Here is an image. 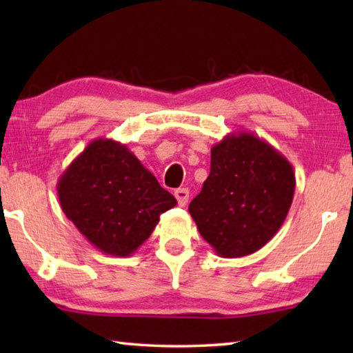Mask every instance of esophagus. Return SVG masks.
Returning <instances> with one entry per match:
<instances>
[{
    "label": "esophagus",
    "instance_id": "obj_1",
    "mask_svg": "<svg viewBox=\"0 0 353 353\" xmlns=\"http://www.w3.org/2000/svg\"><path fill=\"white\" fill-rule=\"evenodd\" d=\"M174 196H176V199L179 202V205L185 207V205L188 204V199H190L188 188H179V190H176L174 191Z\"/></svg>",
    "mask_w": 353,
    "mask_h": 353
}]
</instances>
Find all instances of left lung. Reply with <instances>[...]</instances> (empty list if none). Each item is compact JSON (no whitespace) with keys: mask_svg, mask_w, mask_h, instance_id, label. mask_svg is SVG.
<instances>
[{"mask_svg":"<svg viewBox=\"0 0 353 353\" xmlns=\"http://www.w3.org/2000/svg\"><path fill=\"white\" fill-rule=\"evenodd\" d=\"M296 176L282 152L252 132H230L212 148L210 176L188 212L224 259L256 252L282 227Z\"/></svg>","mask_w":353,"mask_h":353,"instance_id":"1","label":"left lung"}]
</instances>
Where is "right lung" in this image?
<instances>
[{"instance_id":"obj_1","label":"right lung","mask_w":353,"mask_h":353,"mask_svg":"<svg viewBox=\"0 0 353 353\" xmlns=\"http://www.w3.org/2000/svg\"><path fill=\"white\" fill-rule=\"evenodd\" d=\"M61 207L76 229L101 252L129 256L177 204L129 148L94 139L57 182Z\"/></svg>"}]
</instances>
